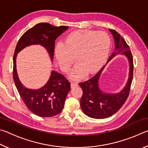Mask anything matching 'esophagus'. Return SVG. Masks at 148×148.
Masks as SVG:
<instances>
[{
    "label": "esophagus",
    "instance_id": "34e87169",
    "mask_svg": "<svg viewBox=\"0 0 148 148\" xmlns=\"http://www.w3.org/2000/svg\"><path fill=\"white\" fill-rule=\"evenodd\" d=\"M77 86H78V84H77V82H74V81L71 82V87H72V88H74V87H76Z\"/></svg>",
    "mask_w": 148,
    "mask_h": 148
}]
</instances>
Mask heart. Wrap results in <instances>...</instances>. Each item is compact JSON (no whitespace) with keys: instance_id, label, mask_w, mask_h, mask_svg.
I'll return each mask as SVG.
<instances>
[{"instance_id":"heart-1","label":"heart","mask_w":148,"mask_h":148,"mask_svg":"<svg viewBox=\"0 0 148 148\" xmlns=\"http://www.w3.org/2000/svg\"><path fill=\"white\" fill-rule=\"evenodd\" d=\"M111 39L106 32L80 30L71 32L63 43L57 44L55 54L62 71H68L75 61L77 63L71 73L73 79L91 74L103 66L108 56Z\"/></svg>"}]
</instances>
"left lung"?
I'll use <instances>...</instances> for the list:
<instances>
[{"instance_id": "8db88e82", "label": "left lung", "mask_w": 148, "mask_h": 148, "mask_svg": "<svg viewBox=\"0 0 148 148\" xmlns=\"http://www.w3.org/2000/svg\"><path fill=\"white\" fill-rule=\"evenodd\" d=\"M109 31L113 35L115 51L109 57L106 65L117 54H123L129 61V77L124 89L117 94H108L102 92L99 87V79L106 66L104 65L98 73L91 79L79 84L83 91V95L80 101L82 111L87 116L95 119L110 117L121 108L129 95L133 76V59L129 46L118 32L113 29H109Z\"/></svg>"}]
</instances>
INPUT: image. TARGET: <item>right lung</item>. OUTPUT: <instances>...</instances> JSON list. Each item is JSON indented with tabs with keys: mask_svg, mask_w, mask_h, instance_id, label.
I'll return each instance as SVG.
<instances>
[{
	"mask_svg": "<svg viewBox=\"0 0 148 148\" xmlns=\"http://www.w3.org/2000/svg\"><path fill=\"white\" fill-rule=\"evenodd\" d=\"M68 29L67 26L55 27L47 23H38L22 35L15 49L13 58L15 84L27 107L40 117L55 116L62 111L71 90V83L63 75L52 71L48 81L43 87L36 89L27 88L20 82L17 72V53L27 46L38 44L47 50L53 61L56 40Z\"/></svg>",
	"mask_w": 148,
	"mask_h": 148,
	"instance_id": "add662e5",
	"label": "right lung"
}]
</instances>
